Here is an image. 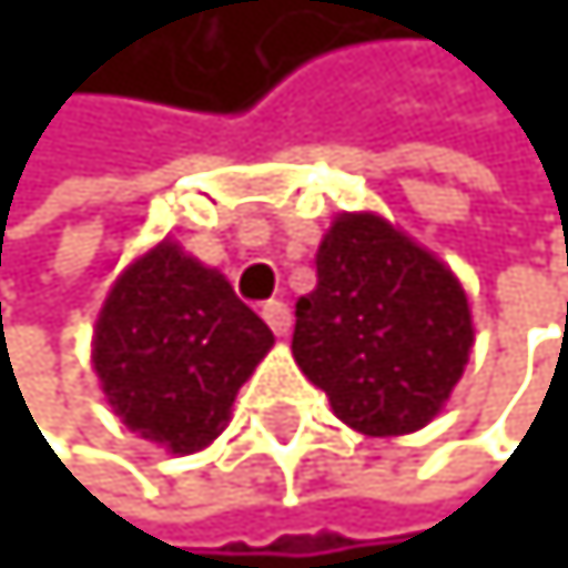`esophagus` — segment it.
Instances as JSON below:
<instances>
[{
	"mask_svg": "<svg viewBox=\"0 0 568 568\" xmlns=\"http://www.w3.org/2000/svg\"><path fill=\"white\" fill-rule=\"evenodd\" d=\"M263 320H266V327L277 337H284L291 331V308L284 302H266L263 305Z\"/></svg>",
	"mask_w": 568,
	"mask_h": 568,
	"instance_id": "esophagus-1",
	"label": "esophagus"
}]
</instances>
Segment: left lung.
Returning a JSON list of instances; mask_svg holds the SVG:
<instances>
[{"mask_svg":"<svg viewBox=\"0 0 568 568\" xmlns=\"http://www.w3.org/2000/svg\"><path fill=\"white\" fill-rule=\"evenodd\" d=\"M466 291L445 263L369 213H341L295 305V363L369 437L413 434L469 363Z\"/></svg>","mask_w":568,"mask_h":568,"instance_id":"obj_1","label":"left lung"}]
</instances>
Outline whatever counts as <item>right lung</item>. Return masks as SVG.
Returning a JSON list of instances; mask_svg holds the SVG:
<instances>
[{
  "instance_id": "obj_1",
  "label": "right lung",
  "mask_w": 568,
  "mask_h": 568,
  "mask_svg": "<svg viewBox=\"0 0 568 568\" xmlns=\"http://www.w3.org/2000/svg\"><path fill=\"white\" fill-rule=\"evenodd\" d=\"M270 345V327L216 270L163 241L110 291L91 363L134 434L187 455L223 430Z\"/></svg>"
}]
</instances>
